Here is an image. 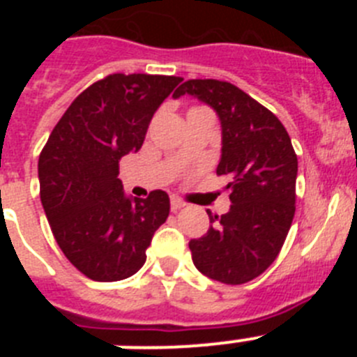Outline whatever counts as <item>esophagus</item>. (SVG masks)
I'll return each instance as SVG.
<instances>
[{
  "instance_id": "obj_1",
  "label": "esophagus",
  "mask_w": 357,
  "mask_h": 357,
  "mask_svg": "<svg viewBox=\"0 0 357 357\" xmlns=\"http://www.w3.org/2000/svg\"><path fill=\"white\" fill-rule=\"evenodd\" d=\"M184 206H185V204L181 200V198L172 197V211H173V213H176V211H181Z\"/></svg>"
}]
</instances>
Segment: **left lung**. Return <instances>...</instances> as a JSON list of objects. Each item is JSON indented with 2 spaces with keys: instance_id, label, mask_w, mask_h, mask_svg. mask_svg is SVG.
I'll use <instances>...</instances> for the list:
<instances>
[{
  "instance_id": "1",
  "label": "left lung",
  "mask_w": 357,
  "mask_h": 357,
  "mask_svg": "<svg viewBox=\"0 0 357 357\" xmlns=\"http://www.w3.org/2000/svg\"><path fill=\"white\" fill-rule=\"evenodd\" d=\"M197 98L222 125L218 175L229 176L230 209L207 211V234L189 241L195 266L223 284L255 279L275 261L295 216L298 162L284 125L239 87L220 80H188L173 93Z\"/></svg>"
}]
</instances>
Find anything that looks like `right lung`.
Returning <instances> with one entry per match:
<instances>
[{
	"label": "right lung",
	"instance_id": "obj_1",
	"mask_svg": "<svg viewBox=\"0 0 357 357\" xmlns=\"http://www.w3.org/2000/svg\"><path fill=\"white\" fill-rule=\"evenodd\" d=\"M162 75H110L78 94L39 157L40 202L56 243L84 275L114 282L146 261L169 214L168 195L125 193L119 159L143 146L151 118L181 84Z\"/></svg>",
	"mask_w": 357,
	"mask_h": 357
}]
</instances>
